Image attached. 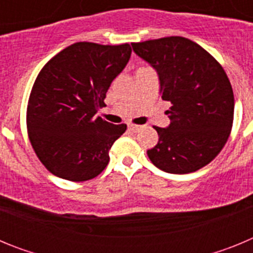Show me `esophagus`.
Instances as JSON below:
<instances>
[{
  "instance_id": "1",
  "label": "esophagus",
  "mask_w": 253,
  "mask_h": 253,
  "mask_svg": "<svg viewBox=\"0 0 253 253\" xmlns=\"http://www.w3.org/2000/svg\"><path fill=\"white\" fill-rule=\"evenodd\" d=\"M128 129L131 130L133 133H137V131L140 130V125H134V124H129L128 125Z\"/></svg>"
}]
</instances>
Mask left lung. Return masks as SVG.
I'll list each match as a JSON object with an SVG mask.
<instances>
[{
    "label": "left lung",
    "mask_w": 253,
    "mask_h": 253,
    "mask_svg": "<svg viewBox=\"0 0 253 253\" xmlns=\"http://www.w3.org/2000/svg\"><path fill=\"white\" fill-rule=\"evenodd\" d=\"M158 73L162 100L171 102L167 128L153 126L158 143L147 151L154 166L190 173L222 151L233 125L234 96L227 73L204 48L182 37L131 43Z\"/></svg>",
    "instance_id": "8db88e82"
}]
</instances>
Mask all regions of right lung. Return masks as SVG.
<instances>
[{"instance_id": "add662e5", "label": "right lung", "mask_w": 253, "mask_h": 253, "mask_svg": "<svg viewBox=\"0 0 253 253\" xmlns=\"http://www.w3.org/2000/svg\"><path fill=\"white\" fill-rule=\"evenodd\" d=\"M130 53L128 43L80 42L42 68L29 97L26 126L38 158L53 175L80 182L107 166L109 151L126 124H110L96 113Z\"/></svg>"}]
</instances>
